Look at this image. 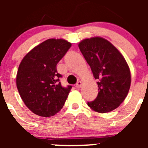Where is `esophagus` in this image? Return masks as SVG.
<instances>
[{"label": "esophagus", "instance_id": "34e87169", "mask_svg": "<svg viewBox=\"0 0 148 148\" xmlns=\"http://www.w3.org/2000/svg\"><path fill=\"white\" fill-rule=\"evenodd\" d=\"M81 86H82L81 82H78L77 83V84H76V86H77V88H78V89H79V88L81 87Z\"/></svg>", "mask_w": 148, "mask_h": 148}]
</instances>
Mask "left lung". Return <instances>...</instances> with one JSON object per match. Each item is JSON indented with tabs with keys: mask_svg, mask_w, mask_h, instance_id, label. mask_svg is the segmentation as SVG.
Returning a JSON list of instances; mask_svg holds the SVG:
<instances>
[{
	"mask_svg": "<svg viewBox=\"0 0 148 148\" xmlns=\"http://www.w3.org/2000/svg\"><path fill=\"white\" fill-rule=\"evenodd\" d=\"M79 48L98 80L97 97L87 105L99 113L115 110L125 100L130 87V71L126 60L115 46L102 37L84 39Z\"/></svg>",
	"mask_w": 148,
	"mask_h": 148,
	"instance_id": "left-lung-1",
	"label": "left lung"
}]
</instances>
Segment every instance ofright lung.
<instances>
[{"label": "right lung", "mask_w": 148, "mask_h": 148, "mask_svg": "<svg viewBox=\"0 0 148 148\" xmlns=\"http://www.w3.org/2000/svg\"><path fill=\"white\" fill-rule=\"evenodd\" d=\"M71 46L64 39L50 38L23 57L16 76V86L26 107L34 114L49 117L59 112L71 89L63 87L56 65Z\"/></svg>", "instance_id": "right-lung-1"}]
</instances>
